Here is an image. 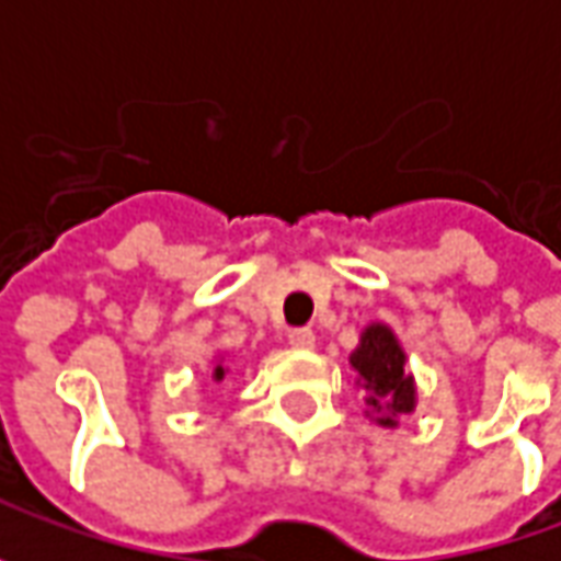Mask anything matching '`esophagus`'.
Returning a JSON list of instances; mask_svg holds the SVG:
<instances>
[{
  "instance_id": "34e87169",
  "label": "esophagus",
  "mask_w": 561,
  "mask_h": 561,
  "mask_svg": "<svg viewBox=\"0 0 561 561\" xmlns=\"http://www.w3.org/2000/svg\"><path fill=\"white\" fill-rule=\"evenodd\" d=\"M288 342H291V348H300V352H309V348H316V333L309 328L291 330L288 333Z\"/></svg>"
}]
</instances>
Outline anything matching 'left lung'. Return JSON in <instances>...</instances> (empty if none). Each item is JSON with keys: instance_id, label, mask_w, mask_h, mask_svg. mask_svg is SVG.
<instances>
[{"instance_id": "left-lung-1", "label": "left lung", "mask_w": 561, "mask_h": 561, "mask_svg": "<svg viewBox=\"0 0 561 561\" xmlns=\"http://www.w3.org/2000/svg\"><path fill=\"white\" fill-rule=\"evenodd\" d=\"M354 369V385L364 390L366 417L385 430H397L402 414L417 409V385L405 348L397 340L393 328L385 321H373L360 330L357 348L348 354Z\"/></svg>"}]
</instances>
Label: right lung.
Returning <instances> with one entry per match:
<instances>
[{
	"label": "right lung",
	"instance_id": "obj_1",
	"mask_svg": "<svg viewBox=\"0 0 561 561\" xmlns=\"http://www.w3.org/2000/svg\"><path fill=\"white\" fill-rule=\"evenodd\" d=\"M225 373H228V366H225V354H216V357H213V364H209V378H213V381H221Z\"/></svg>",
	"mask_w": 561,
	"mask_h": 561
}]
</instances>
